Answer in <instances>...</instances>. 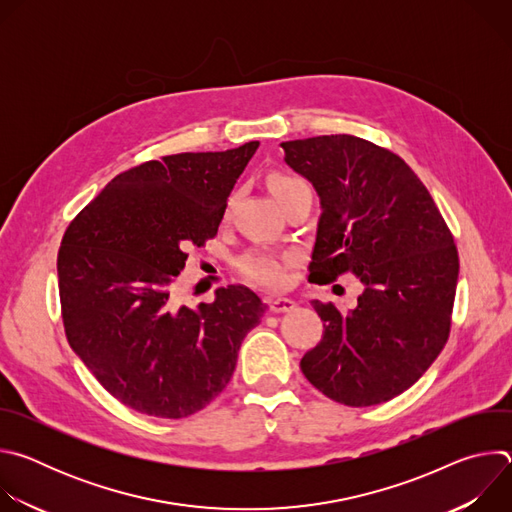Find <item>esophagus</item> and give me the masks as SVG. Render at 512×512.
Segmentation results:
<instances>
[{
	"instance_id": "esophagus-1",
	"label": "esophagus",
	"mask_w": 512,
	"mask_h": 512,
	"mask_svg": "<svg viewBox=\"0 0 512 512\" xmlns=\"http://www.w3.org/2000/svg\"><path fill=\"white\" fill-rule=\"evenodd\" d=\"M269 310L275 312V314H283V312H291L296 310V302L291 298H283V296H275V298H269Z\"/></svg>"
}]
</instances>
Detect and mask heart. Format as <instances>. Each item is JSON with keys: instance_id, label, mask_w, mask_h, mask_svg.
<instances>
[{"instance_id": "obj_1", "label": "heart", "mask_w": 512, "mask_h": 512, "mask_svg": "<svg viewBox=\"0 0 512 512\" xmlns=\"http://www.w3.org/2000/svg\"><path fill=\"white\" fill-rule=\"evenodd\" d=\"M302 186H306V184L294 176H287V174H271L269 176V188L277 200L285 198L289 192H294ZM289 263H291V257L277 255V253H271L265 249H253L241 259L239 267H241L243 275L247 279H251L253 283L269 287V289H277L287 283Z\"/></svg>"}]
</instances>
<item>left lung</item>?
I'll return each instance as SVG.
<instances>
[{"instance_id": "1", "label": "left lung", "mask_w": 512, "mask_h": 512, "mask_svg": "<svg viewBox=\"0 0 512 512\" xmlns=\"http://www.w3.org/2000/svg\"><path fill=\"white\" fill-rule=\"evenodd\" d=\"M285 164L312 182L322 214L310 277L356 275L354 310L312 302L322 340L300 362L336 403L369 407L407 391L450 336L458 249L431 194L393 152L354 135L283 141Z\"/></svg>"}]
</instances>
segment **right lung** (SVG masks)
<instances>
[{
    "mask_svg": "<svg viewBox=\"0 0 512 512\" xmlns=\"http://www.w3.org/2000/svg\"><path fill=\"white\" fill-rule=\"evenodd\" d=\"M259 148L164 156L115 176L62 237L58 291L70 348L123 405L182 419L218 397L265 304L245 285L212 304L180 306L188 247L223 221L227 198Z\"/></svg>",
    "mask_w": 512,
    "mask_h": 512,
    "instance_id": "1",
    "label": "right lung"
}]
</instances>
